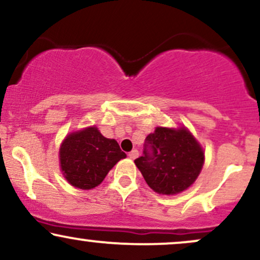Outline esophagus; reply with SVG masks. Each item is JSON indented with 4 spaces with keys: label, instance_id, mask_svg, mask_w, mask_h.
I'll list each match as a JSON object with an SVG mask.
<instances>
[{
    "label": "esophagus",
    "instance_id": "obj_1",
    "mask_svg": "<svg viewBox=\"0 0 260 260\" xmlns=\"http://www.w3.org/2000/svg\"><path fill=\"white\" fill-rule=\"evenodd\" d=\"M138 155H139V153H138V150H137V149H134V150L129 151V153H128V156H129L132 160L137 159V157H138Z\"/></svg>",
    "mask_w": 260,
    "mask_h": 260
}]
</instances>
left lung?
<instances>
[{
    "label": "left lung",
    "mask_w": 260,
    "mask_h": 260,
    "mask_svg": "<svg viewBox=\"0 0 260 260\" xmlns=\"http://www.w3.org/2000/svg\"><path fill=\"white\" fill-rule=\"evenodd\" d=\"M134 162L151 189L174 196L194 183L204 164V151L186 127H156L145 139L143 156Z\"/></svg>",
    "instance_id": "left-lung-1"
}]
</instances>
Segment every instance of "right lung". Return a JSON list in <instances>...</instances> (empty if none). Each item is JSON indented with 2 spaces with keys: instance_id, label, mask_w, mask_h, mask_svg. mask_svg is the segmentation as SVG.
<instances>
[{
  "instance_id": "1",
  "label": "right lung",
  "mask_w": 260,
  "mask_h": 260,
  "mask_svg": "<svg viewBox=\"0 0 260 260\" xmlns=\"http://www.w3.org/2000/svg\"><path fill=\"white\" fill-rule=\"evenodd\" d=\"M126 154L115 139L105 138L96 127L68 134L59 148V164L68 183L79 189L99 186Z\"/></svg>"
}]
</instances>
